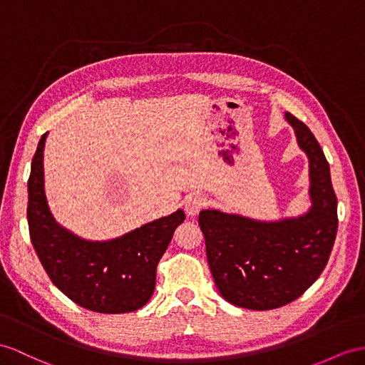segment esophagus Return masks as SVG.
Here are the masks:
<instances>
[{
    "label": "esophagus",
    "mask_w": 365,
    "mask_h": 365,
    "mask_svg": "<svg viewBox=\"0 0 365 365\" xmlns=\"http://www.w3.org/2000/svg\"><path fill=\"white\" fill-rule=\"evenodd\" d=\"M207 207V199L202 194H191L185 200V211L188 212V216H197V214Z\"/></svg>",
    "instance_id": "obj_1"
}]
</instances>
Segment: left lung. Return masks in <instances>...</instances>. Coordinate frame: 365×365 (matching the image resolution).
<instances>
[{
  "label": "left lung",
  "instance_id": "8db88e82",
  "mask_svg": "<svg viewBox=\"0 0 365 365\" xmlns=\"http://www.w3.org/2000/svg\"><path fill=\"white\" fill-rule=\"evenodd\" d=\"M285 118L310 160V211L279 222L217 210L199 214L217 289L248 310H273L302 296L324 272L338 231V199L321 145L301 120L289 112Z\"/></svg>",
  "mask_w": 365,
  "mask_h": 365
}]
</instances>
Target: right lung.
Here are the masks:
<instances>
[{"label":"right lung","instance_id":"1","mask_svg":"<svg viewBox=\"0 0 365 365\" xmlns=\"http://www.w3.org/2000/svg\"><path fill=\"white\" fill-rule=\"evenodd\" d=\"M46 135L32 158L27 220L32 245L53 285L91 312L118 314L142 308L155 288L157 264L185 220L182 210L108 242H89L60 227L44 194Z\"/></svg>","mask_w":365,"mask_h":365}]
</instances>
